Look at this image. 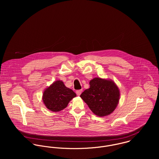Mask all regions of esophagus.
<instances>
[{
	"label": "esophagus",
	"mask_w": 159,
	"mask_h": 159,
	"mask_svg": "<svg viewBox=\"0 0 159 159\" xmlns=\"http://www.w3.org/2000/svg\"><path fill=\"white\" fill-rule=\"evenodd\" d=\"M76 94H77L78 95H81V93H82V89L77 90V91H76Z\"/></svg>",
	"instance_id": "34e87169"
}]
</instances>
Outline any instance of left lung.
<instances>
[{"instance_id":"1","label":"left lung","mask_w":159,"mask_h":159,"mask_svg":"<svg viewBox=\"0 0 159 159\" xmlns=\"http://www.w3.org/2000/svg\"><path fill=\"white\" fill-rule=\"evenodd\" d=\"M90 88L80 95L95 115L103 117L112 113L119 101L120 92L111 80L95 78L89 82Z\"/></svg>"}]
</instances>
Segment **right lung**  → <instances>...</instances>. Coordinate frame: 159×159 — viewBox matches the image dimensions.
<instances>
[{
    "mask_svg": "<svg viewBox=\"0 0 159 159\" xmlns=\"http://www.w3.org/2000/svg\"><path fill=\"white\" fill-rule=\"evenodd\" d=\"M76 96V93L67 88L62 81L57 80L43 92V102L50 111L57 112L66 108L70 101Z\"/></svg>",
    "mask_w": 159,
    "mask_h": 159,
    "instance_id": "1",
    "label": "right lung"
}]
</instances>
